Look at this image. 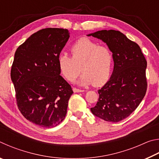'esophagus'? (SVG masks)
<instances>
[{
    "mask_svg": "<svg viewBox=\"0 0 159 159\" xmlns=\"http://www.w3.org/2000/svg\"><path fill=\"white\" fill-rule=\"evenodd\" d=\"M73 91L74 93H82L83 92V90H80V89H79V88H73Z\"/></svg>",
    "mask_w": 159,
    "mask_h": 159,
    "instance_id": "obj_1",
    "label": "esophagus"
}]
</instances>
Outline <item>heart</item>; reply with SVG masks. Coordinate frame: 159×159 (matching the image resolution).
<instances>
[{
  "instance_id": "obj_1",
  "label": "heart",
  "mask_w": 159,
  "mask_h": 159,
  "mask_svg": "<svg viewBox=\"0 0 159 159\" xmlns=\"http://www.w3.org/2000/svg\"><path fill=\"white\" fill-rule=\"evenodd\" d=\"M72 57L66 52L60 53L58 58L59 68L69 81L78 76L80 64L83 74L77 84L85 86L93 84L102 85L109 80L114 64L112 52L108 48L100 46L87 38H82L72 45Z\"/></svg>"
}]
</instances>
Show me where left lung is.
Wrapping results in <instances>:
<instances>
[{"label":"left lung","instance_id":"8db88e82","mask_svg":"<svg viewBox=\"0 0 159 159\" xmlns=\"http://www.w3.org/2000/svg\"><path fill=\"white\" fill-rule=\"evenodd\" d=\"M87 36L105 43L114 57L111 76L98 90V101L90 111L106 121H120L137 109L146 94V59L139 45L119 31L102 30Z\"/></svg>","mask_w":159,"mask_h":159}]
</instances>
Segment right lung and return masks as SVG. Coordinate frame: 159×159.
<instances>
[{"mask_svg": "<svg viewBox=\"0 0 159 159\" xmlns=\"http://www.w3.org/2000/svg\"><path fill=\"white\" fill-rule=\"evenodd\" d=\"M68 29L37 31L15 53L11 80L18 108L29 121L52 128L66 116L71 85L60 76L58 58L69 39Z\"/></svg>", "mask_w": 159, "mask_h": 159, "instance_id": "obj_1", "label": "right lung"}]
</instances>
